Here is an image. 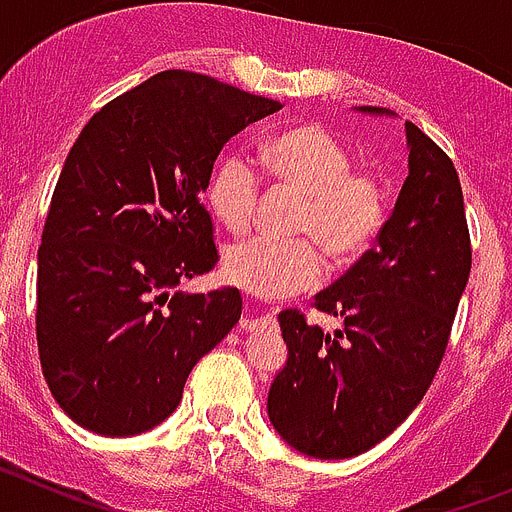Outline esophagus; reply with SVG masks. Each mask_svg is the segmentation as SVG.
I'll use <instances>...</instances> for the list:
<instances>
[{"mask_svg": "<svg viewBox=\"0 0 512 512\" xmlns=\"http://www.w3.org/2000/svg\"><path fill=\"white\" fill-rule=\"evenodd\" d=\"M271 315H274V312H248L246 318L241 320V328L243 330H256V325L261 323V320H266V318H271Z\"/></svg>", "mask_w": 512, "mask_h": 512, "instance_id": "esophagus-1", "label": "esophagus"}]
</instances>
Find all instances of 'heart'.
<instances>
[{"instance_id":"heart-1","label":"heart","mask_w":512,"mask_h":512,"mask_svg":"<svg viewBox=\"0 0 512 512\" xmlns=\"http://www.w3.org/2000/svg\"><path fill=\"white\" fill-rule=\"evenodd\" d=\"M266 166L282 187L305 197L297 233L318 238L336 264L359 259L387 220V189L374 174L354 171V156L315 122H302L271 135ZM261 179L243 153L230 151L215 164L207 202L233 233L251 225ZM225 279L248 295L282 300L318 287L325 274L320 248L310 238L271 241L248 238L225 253Z\"/></svg>"}]
</instances>
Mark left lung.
<instances>
[{"label":"left lung","mask_w":512,"mask_h":512,"mask_svg":"<svg viewBox=\"0 0 512 512\" xmlns=\"http://www.w3.org/2000/svg\"><path fill=\"white\" fill-rule=\"evenodd\" d=\"M405 135L408 179L377 246L315 295L341 328L323 333L300 310L279 312L289 356L266 410L279 436L312 459L364 454L418 408L467 287L472 243L454 161L413 122Z\"/></svg>","instance_id":"1"}]
</instances>
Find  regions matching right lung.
Masks as SVG:
<instances>
[{
  "mask_svg": "<svg viewBox=\"0 0 512 512\" xmlns=\"http://www.w3.org/2000/svg\"><path fill=\"white\" fill-rule=\"evenodd\" d=\"M274 99L161 71L107 102L71 146L38 251L35 333L61 410L138 436L182 402L194 364L241 320V292H174L217 264L200 194L233 135Z\"/></svg>",
  "mask_w": 512,
  "mask_h": 512,
  "instance_id": "1",
  "label": "right lung"
}]
</instances>
